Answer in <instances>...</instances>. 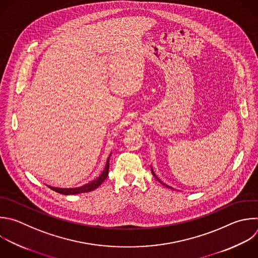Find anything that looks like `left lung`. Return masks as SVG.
I'll return each instance as SVG.
<instances>
[{
    "mask_svg": "<svg viewBox=\"0 0 258 258\" xmlns=\"http://www.w3.org/2000/svg\"><path fill=\"white\" fill-rule=\"evenodd\" d=\"M152 173H153V175H154V176H155V178H156V179H157V180H158V181H159V182H161V183H162V184H163V185H165V186H166V187H169V188H171V187H170V186H168V185H166V184H165V183H163V182H162V181H161V180H160V179H159V178H158V177H157V176H156V174H155V173H154V171H153V169H152Z\"/></svg>",
    "mask_w": 258,
    "mask_h": 258,
    "instance_id": "left-lung-1",
    "label": "left lung"
}]
</instances>
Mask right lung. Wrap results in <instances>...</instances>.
Listing matches in <instances>:
<instances>
[{"label": "right lung", "mask_w": 258, "mask_h": 258, "mask_svg": "<svg viewBox=\"0 0 258 258\" xmlns=\"http://www.w3.org/2000/svg\"><path fill=\"white\" fill-rule=\"evenodd\" d=\"M111 154L109 155L107 161H106V164H105V167H104V170L103 172L101 173V175L96 178L95 180L91 181L90 183H87L85 184L81 187H76V188H57V187H51L52 190L60 194V195H64V196H70V195H78V194H83V192H89V191H92L94 189H96L97 187L100 186V184H102V182L106 179L107 175H108V169H109V158H110Z\"/></svg>", "instance_id": "add662e5"}]
</instances>
